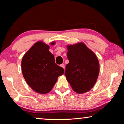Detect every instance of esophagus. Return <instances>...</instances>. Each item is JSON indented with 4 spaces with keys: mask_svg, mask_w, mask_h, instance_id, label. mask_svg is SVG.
Listing matches in <instances>:
<instances>
[{
    "mask_svg": "<svg viewBox=\"0 0 124 124\" xmlns=\"http://www.w3.org/2000/svg\"><path fill=\"white\" fill-rule=\"evenodd\" d=\"M60 66L61 67H62L63 68H65V66H64V64H61L60 65Z\"/></svg>",
    "mask_w": 124,
    "mask_h": 124,
    "instance_id": "34e87169",
    "label": "esophagus"
}]
</instances>
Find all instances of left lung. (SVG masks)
Masks as SVG:
<instances>
[{"label":"left lung","instance_id":"left-lung-1","mask_svg":"<svg viewBox=\"0 0 124 124\" xmlns=\"http://www.w3.org/2000/svg\"><path fill=\"white\" fill-rule=\"evenodd\" d=\"M69 63L64 75L74 91L83 93L89 91L97 81L100 71L97 56L84 43L67 46Z\"/></svg>","mask_w":124,"mask_h":124}]
</instances>
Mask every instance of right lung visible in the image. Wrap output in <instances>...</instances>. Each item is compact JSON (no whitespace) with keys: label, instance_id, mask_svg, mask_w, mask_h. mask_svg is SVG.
Listing matches in <instances>:
<instances>
[{"label":"right lung","instance_id":"obj_1","mask_svg":"<svg viewBox=\"0 0 124 124\" xmlns=\"http://www.w3.org/2000/svg\"><path fill=\"white\" fill-rule=\"evenodd\" d=\"M54 42L51 43L52 45ZM49 46L37 42L22 58V72L27 83L39 93L50 92L64 73V69L54 62V56L49 51Z\"/></svg>","mask_w":124,"mask_h":124}]
</instances>
